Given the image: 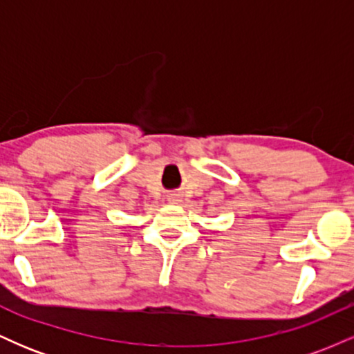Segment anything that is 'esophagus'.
Instances as JSON below:
<instances>
[{
    "instance_id": "obj_1",
    "label": "esophagus",
    "mask_w": 354,
    "mask_h": 354,
    "mask_svg": "<svg viewBox=\"0 0 354 354\" xmlns=\"http://www.w3.org/2000/svg\"><path fill=\"white\" fill-rule=\"evenodd\" d=\"M169 201L178 203V201H180V194H171V196H169Z\"/></svg>"
}]
</instances>
